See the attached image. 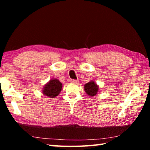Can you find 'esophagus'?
I'll return each mask as SVG.
<instances>
[{"label":"esophagus","instance_id":"esophagus-1","mask_svg":"<svg viewBox=\"0 0 150 150\" xmlns=\"http://www.w3.org/2000/svg\"><path fill=\"white\" fill-rule=\"evenodd\" d=\"M71 82L73 83H77L78 82V80H76V79H71Z\"/></svg>","mask_w":150,"mask_h":150}]
</instances>
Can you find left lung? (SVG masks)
<instances>
[{"label": "left lung", "instance_id": "left-lung-1", "mask_svg": "<svg viewBox=\"0 0 150 150\" xmlns=\"http://www.w3.org/2000/svg\"><path fill=\"white\" fill-rule=\"evenodd\" d=\"M98 87L93 81L87 83L85 85V91L90 96H95L98 92Z\"/></svg>", "mask_w": 150, "mask_h": 150}]
</instances>
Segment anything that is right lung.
Returning <instances> with one entry per match:
<instances>
[{
    "label": "right lung",
    "mask_w": 150,
    "mask_h": 150,
    "mask_svg": "<svg viewBox=\"0 0 150 150\" xmlns=\"http://www.w3.org/2000/svg\"><path fill=\"white\" fill-rule=\"evenodd\" d=\"M62 88V84L59 80L52 79L47 85H45L43 90V93L48 97L54 98L59 95Z\"/></svg>",
    "instance_id": "right-lung-1"
}]
</instances>
